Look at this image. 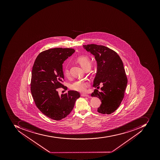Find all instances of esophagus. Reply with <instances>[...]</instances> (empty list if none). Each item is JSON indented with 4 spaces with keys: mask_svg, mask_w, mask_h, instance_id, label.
I'll list each match as a JSON object with an SVG mask.
<instances>
[{
    "mask_svg": "<svg viewBox=\"0 0 160 160\" xmlns=\"http://www.w3.org/2000/svg\"><path fill=\"white\" fill-rule=\"evenodd\" d=\"M81 96L83 97H89V95L86 94H82Z\"/></svg>",
    "mask_w": 160,
    "mask_h": 160,
    "instance_id": "1",
    "label": "esophagus"
}]
</instances>
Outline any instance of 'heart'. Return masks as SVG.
Returning a JSON list of instances; mask_svg holds the SVG:
<instances>
[{
	"label": "heart",
	"instance_id": "1",
	"mask_svg": "<svg viewBox=\"0 0 160 160\" xmlns=\"http://www.w3.org/2000/svg\"><path fill=\"white\" fill-rule=\"evenodd\" d=\"M77 62L84 69L88 67H91V60L87 56H81L77 59ZM64 74L65 76L69 75V68L66 63L64 66ZM89 86V83L84 80H77L71 85V88L79 92H84L86 91V88Z\"/></svg>",
	"mask_w": 160,
	"mask_h": 160
}]
</instances>
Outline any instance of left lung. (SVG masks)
I'll use <instances>...</instances> for the list:
<instances>
[{"instance_id":"left-lung-1","label":"left lung","mask_w":160,"mask_h":160,"mask_svg":"<svg viewBox=\"0 0 160 160\" xmlns=\"http://www.w3.org/2000/svg\"><path fill=\"white\" fill-rule=\"evenodd\" d=\"M83 48L94 56L98 65L93 87L103 85L101 92L95 90L91 97H97L101 100L98 112L111 114L120 105L127 87L122 61L115 51L103 45L87 44L83 45Z\"/></svg>"}]
</instances>
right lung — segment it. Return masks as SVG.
Listing matches in <instances>:
<instances>
[{"instance_id": "add662e5", "label": "right lung", "mask_w": 160, "mask_h": 160, "mask_svg": "<svg viewBox=\"0 0 160 160\" xmlns=\"http://www.w3.org/2000/svg\"><path fill=\"white\" fill-rule=\"evenodd\" d=\"M72 48H54L41 52L34 62L32 70L31 92L36 105L45 116L60 120L68 116L80 98L77 91L58 94L57 88H66L62 64L75 52Z\"/></svg>"}]
</instances>
